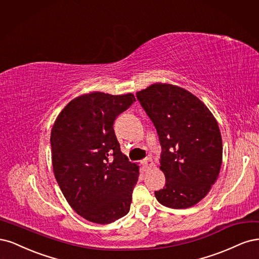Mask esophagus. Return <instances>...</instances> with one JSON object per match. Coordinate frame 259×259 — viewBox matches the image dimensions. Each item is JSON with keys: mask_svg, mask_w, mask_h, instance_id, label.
Here are the masks:
<instances>
[{"mask_svg": "<svg viewBox=\"0 0 259 259\" xmlns=\"http://www.w3.org/2000/svg\"><path fill=\"white\" fill-rule=\"evenodd\" d=\"M142 165H143V168H144L145 171L151 170L154 166V162L152 160V158H146V159H144L143 162H142Z\"/></svg>", "mask_w": 259, "mask_h": 259, "instance_id": "34e87169", "label": "esophagus"}]
</instances>
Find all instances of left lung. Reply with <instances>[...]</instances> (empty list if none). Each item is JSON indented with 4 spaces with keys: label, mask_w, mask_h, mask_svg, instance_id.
<instances>
[{
    "label": "left lung",
    "mask_w": 259,
    "mask_h": 259,
    "mask_svg": "<svg viewBox=\"0 0 259 259\" xmlns=\"http://www.w3.org/2000/svg\"><path fill=\"white\" fill-rule=\"evenodd\" d=\"M161 145L160 170L165 185L156 199L171 208L202 200L219 178L223 141L219 123L205 104L188 90L156 82L137 93Z\"/></svg>",
    "instance_id": "8db88e82"
}]
</instances>
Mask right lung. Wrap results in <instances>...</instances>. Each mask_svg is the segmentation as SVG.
<instances>
[{"label": "right lung", "instance_id": "1", "mask_svg": "<svg viewBox=\"0 0 259 259\" xmlns=\"http://www.w3.org/2000/svg\"><path fill=\"white\" fill-rule=\"evenodd\" d=\"M132 94H85L58 115L51 133L53 168L63 196L81 218L110 224L127 215L139 165L120 151L113 124Z\"/></svg>", "mask_w": 259, "mask_h": 259}]
</instances>
